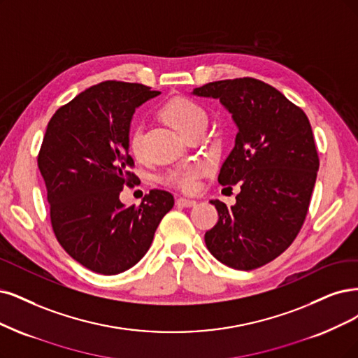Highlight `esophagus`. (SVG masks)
<instances>
[{"label": "esophagus", "instance_id": "34e87169", "mask_svg": "<svg viewBox=\"0 0 358 358\" xmlns=\"http://www.w3.org/2000/svg\"><path fill=\"white\" fill-rule=\"evenodd\" d=\"M177 205L182 206V208H192L196 205V201L193 199H186V197H178L177 199Z\"/></svg>", "mask_w": 358, "mask_h": 358}]
</instances>
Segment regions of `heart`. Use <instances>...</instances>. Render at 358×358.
<instances>
[{
    "instance_id": "obj_1",
    "label": "heart",
    "mask_w": 358,
    "mask_h": 358,
    "mask_svg": "<svg viewBox=\"0 0 358 358\" xmlns=\"http://www.w3.org/2000/svg\"><path fill=\"white\" fill-rule=\"evenodd\" d=\"M164 116L176 127L184 136L186 132L194 127L206 124V112L201 104L186 99V97H174L164 106ZM141 138L143 131L140 127H134L129 132L128 148L132 156L140 157L141 155ZM208 171L205 162H192L187 165H181L174 169L168 171L164 176V182L176 186L184 192H193L197 187V180Z\"/></svg>"
}]
</instances>
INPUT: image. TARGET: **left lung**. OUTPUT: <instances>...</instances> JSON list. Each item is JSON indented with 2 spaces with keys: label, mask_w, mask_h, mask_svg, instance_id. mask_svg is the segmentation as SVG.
Returning <instances> with one entry per match:
<instances>
[{
  "label": "left lung",
  "mask_w": 358,
  "mask_h": 358,
  "mask_svg": "<svg viewBox=\"0 0 358 358\" xmlns=\"http://www.w3.org/2000/svg\"><path fill=\"white\" fill-rule=\"evenodd\" d=\"M218 99L237 127L218 182L241 184L236 205L210 201L218 222L205 243L218 261L254 270L283 254L306 221L319 171L307 115L279 90L255 78L224 79L193 90Z\"/></svg>",
  "instance_id": "obj_1"
}]
</instances>
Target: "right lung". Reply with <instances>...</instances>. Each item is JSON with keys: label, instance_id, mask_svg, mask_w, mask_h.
I'll use <instances>...</instances> for the list:
<instances>
[{"label": "right lung", "instance_id": "obj_1", "mask_svg": "<svg viewBox=\"0 0 358 358\" xmlns=\"http://www.w3.org/2000/svg\"><path fill=\"white\" fill-rule=\"evenodd\" d=\"M161 94L150 87L104 81L78 94L50 119L38 153L52 231L88 270L124 273L148 252L164 215L174 206L165 190H150L136 206L119 201L137 180L128 153L132 115Z\"/></svg>", "mask_w": 358, "mask_h": 358}]
</instances>
